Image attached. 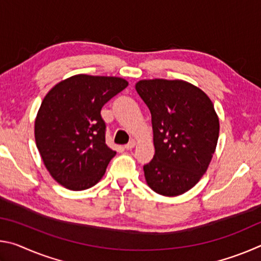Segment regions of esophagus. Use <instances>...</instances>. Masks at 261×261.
<instances>
[{"mask_svg": "<svg viewBox=\"0 0 261 261\" xmlns=\"http://www.w3.org/2000/svg\"><path fill=\"white\" fill-rule=\"evenodd\" d=\"M135 146H136V141L135 140H131V141H129V143L125 145L124 148L126 149V151H129V149H132Z\"/></svg>", "mask_w": 261, "mask_h": 261, "instance_id": "34e87169", "label": "esophagus"}]
</instances>
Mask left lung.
Listing matches in <instances>:
<instances>
[{"instance_id":"1","label":"left lung","mask_w":261,"mask_h":261,"mask_svg":"<svg viewBox=\"0 0 261 261\" xmlns=\"http://www.w3.org/2000/svg\"><path fill=\"white\" fill-rule=\"evenodd\" d=\"M136 91L152 115L155 154L145 179L166 197L183 194L206 173L219 139L213 102L199 87L180 79H144Z\"/></svg>"}]
</instances>
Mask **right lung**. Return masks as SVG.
Here are the masks:
<instances>
[{
    "label": "right lung",
    "mask_w": 261,
    "mask_h": 261,
    "mask_svg": "<svg viewBox=\"0 0 261 261\" xmlns=\"http://www.w3.org/2000/svg\"><path fill=\"white\" fill-rule=\"evenodd\" d=\"M129 85L120 77L76 74L43 98L34 122L35 144L57 183L72 191L102 178L116 152L106 145L101 108Z\"/></svg>",
    "instance_id": "obj_1"
}]
</instances>
